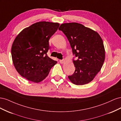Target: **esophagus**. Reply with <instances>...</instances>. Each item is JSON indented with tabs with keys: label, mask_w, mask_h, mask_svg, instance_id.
<instances>
[{
	"label": "esophagus",
	"mask_w": 121,
	"mask_h": 121,
	"mask_svg": "<svg viewBox=\"0 0 121 121\" xmlns=\"http://www.w3.org/2000/svg\"><path fill=\"white\" fill-rule=\"evenodd\" d=\"M64 61H65L64 60H60V62L61 64H63L64 63Z\"/></svg>",
	"instance_id": "obj_1"
}]
</instances>
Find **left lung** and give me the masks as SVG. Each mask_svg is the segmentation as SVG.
Listing matches in <instances>:
<instances>
[{
	"instance_id": "8db88e82",
	"label": "left lung",
	"mask_w": 121,
	"mask_h": 121,
	"mask_svg": "<svg viewBox=\"0 0 121 121\" xmlns=\"http://www.w3.org/2000/svg\"><path fill=\"white\" fill-rule=\"evenodd\" d=\"M58 30L63 31L70 44L75 67L69 80L77 85H82L92 81L100 71L105 59L103 41L98 33L81 24H62Z\"/></svg>"
}]
</instances>
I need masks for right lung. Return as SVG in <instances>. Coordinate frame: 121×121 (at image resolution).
I'll return each mask as SVG.
<instances>
[{
	"label": "right lung",
	"mask_w": 121,
	"mask_h": 121,
	"mask_svg": "<svg viewBox=\"0 0 121 121\" xmlns=\"http://www.w3.org/2000/svg\"><path fill=\"white\" fill-rule=\"evenodd\" d=\"M60 24L40 22L24 29L13 43L12 56L17 72L29 81L39 83L48 75L57 63L47 56L49 40Z\"/></svg>",
	"instance_id": "add662e5"
}]
</instances>
